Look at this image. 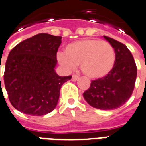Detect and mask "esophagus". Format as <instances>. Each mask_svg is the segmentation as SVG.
Returning <instances> with one entry per match:
<instances>
[{"mask_svg": "<svg viewBox=\"0 0 146 146\" xmlns=\"http://www.w3.org/2000/svg\"><path fill=\"white\" fill-rule=\"evenodd\" d=\"M79 77H78V76H77V75H75V74H73V76H72V81H76L78 79Z\"/></svg>", "mask_w": 146, "mask_h": 146, "instance_id": "34e87169", "label": "esophagus"}]
</instances>
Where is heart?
<instances>
[{"instance_id": "1", "label": "heart", "mask_w": 146, "mask_h": 146, "mask_svg": "<svg viewBox=\"0 0 146 146\" xmlns=\"http://www.w3.org/2000/svg\"><path fill=\"white\" fill-rule=\"evenodd\" d=\"M57 59L65 69L72 70L81 65L82 73L92 79L107 76L113 70L116 61L113 47L99 39H84L68 44L64 53H58Z\"/></svg>"}]
</instances>
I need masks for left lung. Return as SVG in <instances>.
<instances>
[{
  "mask_svg": "<svg viewBox=\"0 0 146 146\" xmlns=\"http://www.w3.org/2000/svg\"><path fill=\"white\" fill-rule=\"evenodd\" d=\"M104 37L114 48V67L105 77L91 81L83 96L91 106L112 110L123 106L131 97L137 78V65L125 44L109 36Z\"/></svg>",
  "mask_w": 146,
  "mask_h": 146,
  "instance_id": "1",
  "label": "left lung"
}]
</instances>
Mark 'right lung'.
I'll return each mask as SVG.
<instances>
[{
	"label": "right lung",
	"instance_id": "obj_1",
	"mask_svg": "<svg viewBox=\"0 0 146 146\" xmlns=\"http://www.w3.org/2000/svg\"><path fill=\"white\" fill-rule=\"evenodd\" d=\"M60 43L61 36L39 33L11 50L4 82L9 102L16 110L31 116H42L55 109L61 86L72 77H60L54 70Z\"/></svg>",
	"mask_w": 146,
	"mask_h": 146
}]
</instances>
